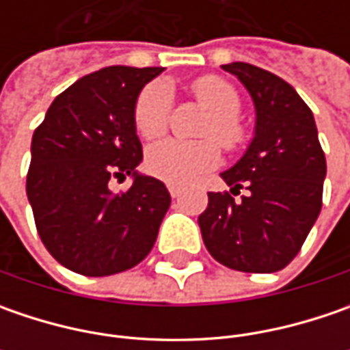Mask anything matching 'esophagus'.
<instances>
[{"label":"esophagus","instance_id":"1","mask_svg":"<svg viewBox=\"0 0 350 350\" xmlns=\"http://www.w3.org/2000/svg\"><path fill=\"white\" fill-rule=\"evenodd\" d=\"M169 189V195L173 196V198H179L181 196V187H177V185H167Z\"/></svg>","mask_w":350,"mask_h":350}]
</instances>
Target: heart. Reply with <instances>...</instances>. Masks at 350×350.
Returning <instances> with one entry per match:
<instances>
[{
    "label": "heart",
    "instance_id": "heart-1",
    "mask_svg": "<svg viewBox=\"0 0 350 350\" xmlns=\"http://www.w3.org/2000/svg\"><path fill=\"white\" fill-rule=\"evenodd\" d=\"M193 91L196 99L212 113L204 136L214 138L226 150H235L245 138L243 128L235 120L241 109L237 91L228 81L214 75L196 79ZM171 103L173 93L165 81H155L142 89L134 107V124L140 136L150 140L165 132ZM218 159L220 152L212 140L183 142L165 138L148 148L146 167L161 181L183 185L214 167Z\"/></svg>",
    "mask_w": 350,
    "mask_h": 350
}]
</instances>
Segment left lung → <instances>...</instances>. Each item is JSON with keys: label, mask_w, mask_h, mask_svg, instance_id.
Masks as SVG:
<instances>
[{"label": "left lung", "mask_w": 350, "mask_h": 350, "mask_svg": "<svg viewBox=\"0 0 350 350\" xmlns=\"http://www.w3.org/2000/svg\"><path fill=\"white\" fill-rule=\"evenodd\" d=\"M255 105V134L226 169L230 192L208 193L198 216L204 245L218 262L243 273H275L302 247L321 210L325 155L310 107L282 77L245 62L224 64Z\"/></svg>", "instance_id": "left-lung-1"}]
</instances>
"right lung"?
<instances>
[{"label": "right lung", "instance_id": "right-lung-1", "mask_svg": "<svg viewBox=\"0 0 350 350\" xmlns=\"http://www.w3.org/2000/svg\"><path fill=\"white\" fill-rule=\"evenodd\" d=\"M163 68L109 66L60 93L34 130L27 196L38 235L66 269L109 276L152 251L171 204L165 185L142 175L134 107ZM133 177L126 193L111 178Z\"/></svg>", "mask_w": 350, "mask_h": 350}]
</instances>
